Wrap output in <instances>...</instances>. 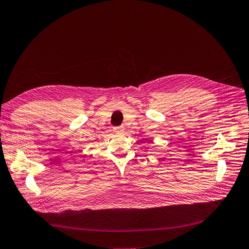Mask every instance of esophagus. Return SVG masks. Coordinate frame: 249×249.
<instances>
[{
  "label": "esophagus",
  "instance_id": "34e87169",
  "mask_svg": "<svg viewBox=\"0 0 249 249\" xmlns=\"http://www.w3.org/2000/svg\"><path fill=\"white\" fill-rule=\"evenodd\" d=\"M114 130H115V132L116 133H123V131H124V127L123 126H118V127H115L114 128Z\"/></svg>",
  "mask_w": 249,
  "mask_h": 249
}]
</instances>
